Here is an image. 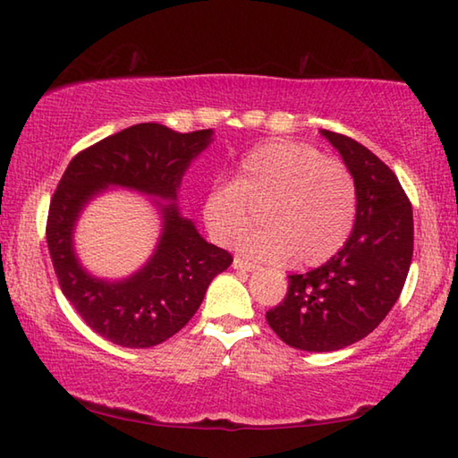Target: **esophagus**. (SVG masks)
<instances>
[{
	"instance_id": "34e87169",
	"label": "esophagus",
	"mask_w": 458,
	"mask_h": 458,
	"mask_svg": "<svg viewBox=\"0 0 458 458\" xmlns=\"http://www.w3.org/2000/svg\"><path fill=\"white\" fill-rule=\"evenodd\" d=\"M233 267L239 269V271H255V269H258V266H255V263L243 261V259H239V258L233 259Z\"/></svg>"
}]
</instances>
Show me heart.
<instances>
[{"instance_id":"heart-1","label":"heart","mask_w":458,"mask_h":458,"mask_svg":"<svg viewBox=\"0 0 458 458\" xmlns=\"http://www.w3.org/2000/svg\"><path fill=\"white\" fill-rule=\"evenodd\" d=\"M356 208V181L346 165L310 144L271 140L245 152L233 182L207 192L203 221L213 242L231 245L259 210L267 229L239 239L237 250L251 259L311 267L348 242Z\"/></svg>"}]
</instances>
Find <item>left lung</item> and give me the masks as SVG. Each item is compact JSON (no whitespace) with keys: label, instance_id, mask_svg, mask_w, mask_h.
I'll return each instance as SVG.
<instances>
[{"label":"left lung","instance_id":"obj_1","mask_svg":"<svg viewBox=\"0 0 458 458\" xmlns=\"http://www.w3.org/2000/svg\"><path fill=\"white\" fill-rule=\"evenodd\" d=\"M356 181L354 229L324 266L287 276L284 301L266 318L287 346L334 352L374 332L403 292L412 261V207L396 174L364 144L319 131Z\"/></svg>","mask_w":458,"mask_h":458}]
</instances>
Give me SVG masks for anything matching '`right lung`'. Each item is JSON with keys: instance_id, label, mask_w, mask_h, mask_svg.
Here are the masks:
<instances>
[{"instance_id": "right-lung-1", "label": "right lung", "mask_w": 458, "mask_h": 458, "mask_svg": "<svg viewBox=\"0 0 458 458\" xmlns=\"http://www.w3.org/2000/svg\"><path fill=\"white\" fill-rule=\"evenodd\" d=\"M211 140V128L176 132L157 123L134 124L78 152L62 174L47 213V250L66 300L108 342L150 348L168 340L195 316L213 277L233 263L176 205L182 174ZM112 186L152 196L161 216L156 251L124 280L92 276L73 250L79 213Z\"/></svg>"}]
</instances>
